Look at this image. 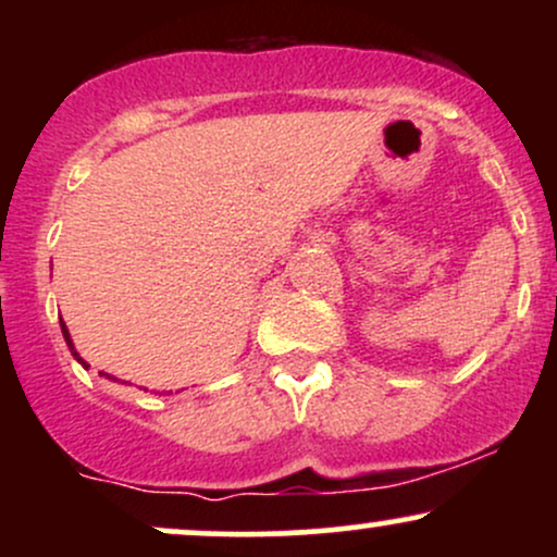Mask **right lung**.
<instances>
[{
	"instance_id": "add662e5",
	"label": "right lung",
	"mask_w": 557,
	"mask_h": 557,
	"mask_svg": "<svg viewBox=\"0 0 557 557\" xmlns=\"http://www.w3.org/2000/svg\"><path fill=\"white\" fill-rule=\"evenodd\" d=\"M60 327H62V337H65V343H67L70 354H73V356H75V361H78L83 369H88V363H86V361H83V359H81V354H78V350H75V345H73V337H70V332H67V324H65V322H62V319H60ZM99 376H107V380H112V382H120V380H117V376H112V374H104V372H99Z\"/></svg>"
}]
</instances>
